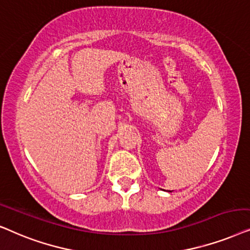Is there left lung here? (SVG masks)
<instances>
[{
  "instance_id": "1",
  "label": "left lung",
  "mask_w": 250,
  "mask_h": 250,
  "mask_svg": "<svg viewBox=\"0 0 250 250\" xmlns=\"http://www.w3.org/2000/svg\"><path fill=\"white\" fill-rule=\"evenodd\" d=\"M169 192H171V191H169Z\"/></svg>"
}]
</instances>
